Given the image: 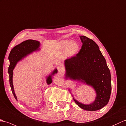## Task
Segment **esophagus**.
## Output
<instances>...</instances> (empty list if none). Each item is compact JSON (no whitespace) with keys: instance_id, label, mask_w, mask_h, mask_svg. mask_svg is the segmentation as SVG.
<instances>
[{"instance_id":"obj_1","label":"esophagus","mask_w":126,"mask_h":126,"mask_svg":"<svg viewBox=\"0 0 126 126\" xmlns=\"http://www.w3.org/2000/svg\"><path fill=\"white\" fill-rule=\"evenodd\" d=\"M58 71L60 73H63V71H64V69H63V67H61V66L59 67L58 68Z\"/></svg>"}]
</instances>
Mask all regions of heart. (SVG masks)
<instances>
[{
    "mask_svg": "<svg viewBox=\"0 0 126 126\" xmlns=\"http://www.w3.org/2000/svg\"><path fill=\"white\" fill-rule=\"evenodd\" d=\"M59 47L61 49L67 48L68 55L72 57L76 54L79 49V46L76 41L69 40H63L59 43Z\"/></svg>",
    "mask_w": 126,
    "mask_h": 126,
    "instance_id": "heart-1",
    "label": "heart"
}]
</instances>
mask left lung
<instances>
[{"mask_svg": "<svg viewBox=\"0 0 126 126\" xmlns=\"http://www.w3.org/2000/svg\"><path fill=\"white\" fill-rule=\"evenodd\" d=\"M80 38L82 45L79 53L65 61V78L85 83L94 89L96 96L91 104L85 105L73 99L83 110L95 111L103 108L110 100V72L95 42L83 35Z\"/></svg>", "mask_w": 126, "mask_h": 126, "instance_id": "left-lung-1", "label": "left lung"}]
</instances>
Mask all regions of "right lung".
I'll list each match as a JSON object with an SVG mask.
<instances>
[{"label":"right lung","mask_w":126,"mask_h":126,"mask_svg":"<svg viewBox=\"0 0 126 126\" xmlns=\"http://www.w3.org/2000/svg\"><path fill=\"white\" fill-rule=\"evenodd\" d=\"M40 43L37 40H27L24 41L20 44L16 46L15 47L11 49L10 53L8 56V59L10 60V66L8 67V74L10 77V85L11 86V90L15 96V99L17 100V98L14 91L13 85V71L14 68L15 67L16 63L19 61L21 60L25 56L33 52L37 51L39 49ZM58 71L55 69L52 72L51 75H49L48 77H47L46 82L47 84L49 85L52 82V77L53 75L57 73Z\"/></svg>","instance_id":"obj_1"}]
</instances>
